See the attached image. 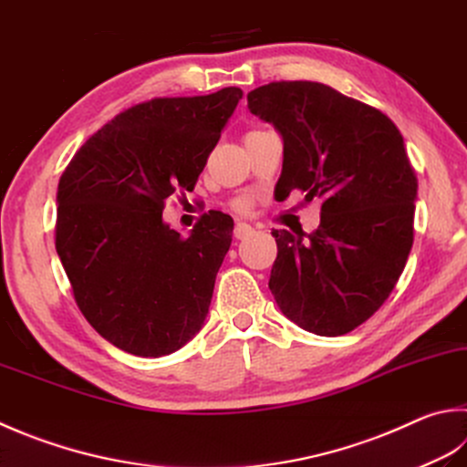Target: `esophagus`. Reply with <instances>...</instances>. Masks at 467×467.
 <instances>
[{
	"mask_svg": "<svg viewBox=\"0 0 467 467\" xmlns=\"http://www.w3.org/2000/svg\"><path fill=\"white\" fill-rule=\"evenodd\" d=\"M254 234V227L248 225V223H237L234 227V235L235 240H245V237H250Z\"/></svg>",
	"mask_w": 467,
	"mask_h": 467,
	"instance_id": "esophagus-1",
	"label": "esophagus"
}]
</instances>
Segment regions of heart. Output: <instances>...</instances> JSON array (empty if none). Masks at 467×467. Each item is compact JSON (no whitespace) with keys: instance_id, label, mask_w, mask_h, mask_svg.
Masks as SVG:
<instances>
[{"instance_id":"heart-1","label":"heart","mask_w":467,"mask_h":467,"mask_svg":"<svg viewBox=\"0 0 467 467\" xmlns=\"http://www.w3.org/2000/svg\"><path fill=\"white\" fill-rule=\"evenodd\" d=\"M232 205L235 211H240V213H248V211L252 209V201L248 197H240V199H235Z\"/></svg>"}]
</instances>
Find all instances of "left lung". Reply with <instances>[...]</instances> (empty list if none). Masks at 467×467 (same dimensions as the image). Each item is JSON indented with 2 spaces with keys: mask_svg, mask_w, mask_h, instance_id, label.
Returning <instances> with one entry per match:
<instances>
[{
  "mask_svg": "<svg viewBox=\"0 0 467 467\" xmlns=\"http://www.w3.org/2000/svg\"><path fill=\"white\" fill-rule=\"evenodd\" d=\"M248 108L285 142L280 199L321 197L313 234L272 230L270 290L290 321L336 337L370 319L399 283L412 248L417 174L389 116L315 81H275Z\"/></svg>",
  "mask_w": 467,
  "mask_h": 467,
  "instance_id": "obj_1",
  "label": "left lung"
}]
</instances>
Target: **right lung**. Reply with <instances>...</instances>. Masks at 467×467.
<instances>
[{
	"mask_svg": "<svg viewBox=\"0 0 467 467\" xmlns=\"http://www.w3.org/2000/svg\"><path fill=\"white\" fill-rule=\"evenodd\" d=\"M240 99V87H225L131 105L78 148L58 181L55 244L75 303L128 354H172L209 313L234 219L209 211L182 237L162 211L171 195L195 189Z\"/></svg>",
	"mask_w": 467,
	"mask_h": 467,
	"instance_id": "1",
	"label": "right lung"
}]
</instances>
